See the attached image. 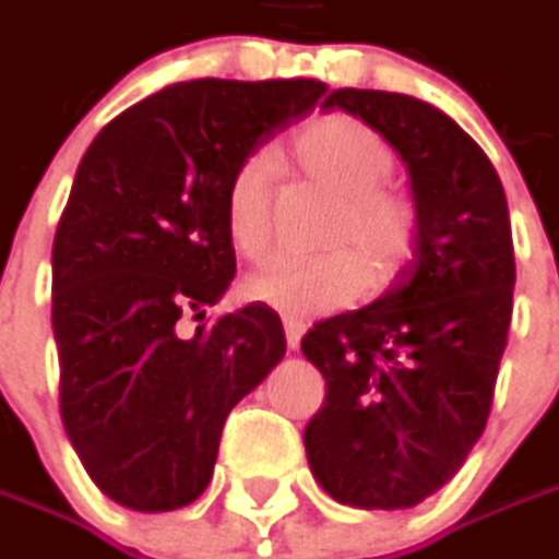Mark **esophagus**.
I'll use <instances>...</instances> for the list:
<instances>
[{
    "instance_id": "1",
    "label": "esophagus",
    "mask_w": 559,
    "mask_h": 559,
    "mask_svg": "<svg viewBox=\"0 0 559 559\" xmlns=\"http://www.w3.org/2000/svg\"><path fill=\"white\" fill-rule=\"evenodd\" d=\"M283 330H286V345H289L292 352L301 345V335H305V323L301 320H295V317H286L283 320Z\"/></svg>"
}]
</instances>
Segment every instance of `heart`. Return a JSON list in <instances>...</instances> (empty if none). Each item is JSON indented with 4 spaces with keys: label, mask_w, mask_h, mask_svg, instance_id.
<instances>
[{
    "label": "heart",
    "mask_w": 559,
    "mask_h": 559,
    "mask_svg": "<svg viewBox=\"0 0 559 559\" xmlns=\"http://www.w3.org/2000/svg\"><path fill=\"white\" fill-rule=\"evenodd\" d=\"M292 162L311 183L335 195L323 233L330 251L280 258L246 283L251 301L286 317H317L392 286L417 248V204L385 186L395 170L392 145L348 115H326L292 136ZM273 174L276 158L258 148L236 164L224 189V229L246 261H264L273 248Z\"/></svg>",
    "instance_id": "heart-1"
}]
</instances>
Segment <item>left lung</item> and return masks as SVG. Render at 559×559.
I'll use <instances>...</instances> for the list:
<instances>
[{"label": "left lung", "mask_w": 559, "mask_h": 559, "mask_svg": "<svg viewBox=\"0 0 559 559\" xmlns=\"http://www.w3.org/2000/svg\"><path fill=\"white\" fill-rule=\"evenodd\" d=\"M323 108L360 118L401 155L419 233L392 289L301 338L326 379L305 448L338 504L404 510L457 476L491 414L516 283L504 186L429 102L335 90Z\"/></svg>", "instance_id": "left-lung-1"}]
</instances>
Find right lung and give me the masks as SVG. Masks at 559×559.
I'll return each mask as SVG.
<instances>
[{
  "mask_svg": "<svg viewBox=\"0 0 559 559\" xmlns=\"http://www.w3.org/2000/svg\"><path fill=\"white\" fill-rule=\"evenodd\" d=\"M320 80H189L98 130L52 242L58 411L111 501L162 513L202 495L226 414L286 355L280 313L254 301L204 320L236 276L229 174L305 118Z\"/></svg>",
  "mask_w": 559,
  "mask_h": 559,
  "instance_id": "1",
  "label": "right lung"
}]
</instances>
